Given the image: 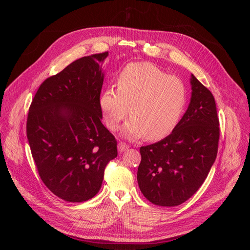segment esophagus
I'll return each instance as SVG.
<instances>
[{"label":"esophagus","instance_id":"esophagus-1","mask_svg":"<svg viewBox=\"0 0 250 250\" xmlns=\"http://www.w3.org/2000/svg\"><path fill=\"white\" fill-rule=\"evenodd\" d=\"M127 149H128V145H127V144L122 143V142L118 144V150H119V152H120V153L124 152V151H126Z\"/></svg>","mask_w":250,"mask_h":250}]
</instances>
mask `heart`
Instances as JSON below:
<instances>
[{
	"label": "heart",
	"mask_w": 250,
	"mask_h": 250,
	"mask_svg": "<svg viewBox=\"0 0 250 250\" xmlns=\"http://www.w3.org/2000/svg\"><path fill=\"white\" fill-rule=\"evenodd\" d=\"M118 88L105 89L100 99L104 120L117 130L129 111L124 135L162 140L177 125L187 102L183 81L150 62H131L120 73Z\"/></svg>",
	"instance_id": "b5f03b06"
}]
</instances>
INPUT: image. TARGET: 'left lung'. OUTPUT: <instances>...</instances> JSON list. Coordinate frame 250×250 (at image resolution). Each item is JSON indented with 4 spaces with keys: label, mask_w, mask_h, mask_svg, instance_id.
<instances>
[{
    "label": "left lung",
    "mask_w": 250,
    "mask_h": 250,
    "mask_svg": "<svg viewBox=\"0 0 250 250\" xmlns=\"http://www.w3.org/2000/svg\"><path fill=\"white\" fill-rule=\"evenodd\" d=\"M191 101L171 134L140 148L138 184L153 204L176 207L197 192L215 163L220 129L214 96L191 75Z\"/></svg>",
    "instance_id": "obj_1"
}]
</instances>
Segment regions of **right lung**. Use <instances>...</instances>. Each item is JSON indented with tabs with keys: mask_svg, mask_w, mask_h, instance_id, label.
Returning <instances> with one entry per match:
<instances>
[{
	"mask_svg": "<svg viewBox=\"0 0 250 250\" xmlns=\"http://www.w3.org/2000/svg\"><path fill=\"white\" fill-rule=\"evenodd\" d=\"M108 52L75 60L44 80L30 105L27 138L42 183L57 197L86 201L99 192L118 155L102 124V62Z\"/></svg>",
	"mask_w": 250,
	"mask_h": 250,
	"instance_id": "1",
	"label": "right lung"
}]
</instances>
